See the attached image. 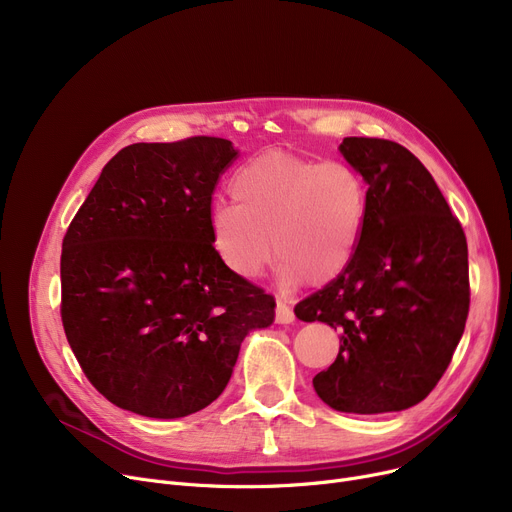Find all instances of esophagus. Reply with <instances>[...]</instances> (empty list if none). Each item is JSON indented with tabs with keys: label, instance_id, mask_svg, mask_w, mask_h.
<instances>
[{
	"label": "esophagus",
	"instance_id": "obj_1",
	"mask_svg": "<svg viewBox=\"0 0 512 512\" xmlns=\"http://www.w3.org/2000/svg\"><path fill=\"white\" fill-rule=\"evenodd\" d=\"M276 321L278 324H292L294 321V311L282 299L276 301Z\"/></svg>",
	"mask_w": 512,
	"mask_h": 512
}]
</instances>
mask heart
Here are the masks:
<instances>
[{
  "label": "heart",
  "instance_id": "obj_1",
  "mask_svg": "<svg viewBox=\"0 0 512 512\" xmlns=\"http://www.w3.org/2000/svg\"><path fill=\"white\" fill-rule=\"evenodd\" d=\"M230 193L237 205H213L209 232L234 276L259 278L274 251L286 286L328 284L351 263L367 218V186L351 166L270 149L236 170Z\"/></svg>",
  "mask_w": 512,
  "mask_h": 512
}]
</instances>
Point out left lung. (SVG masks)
<instances>
[{
	"label": "left lung",
	"mask_w": 512,
	"mask_h": 512,
	"mask_svg": "<svg viewBox=\"0 0 512 512\" xmlns=\"http://www.w3.org/2000/svg\"><path fill=\"white\" fill-rule=\"evenodd\" d=\"M338 149L367 182V218L346 270L294 307L340 332L313 388L342 413L405 411L436 388L465 332L467 238L409 149L367 137Z\"/></svg>",
	"instance_id": "1"
}]
</instances>
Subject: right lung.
<instances>
[{
  "mask_svg": "<svg viewBox=\"0 0 512 512\" xmlns=\"http://www.w3.org/2000/svg\"><path fill=\"white\" fill-rule=\"evenodd\" d=\"M230 141L191 137L118 151L62 242V324L89 382L143 417L193 415L230 382L240 344L276 301L213 249L211 195Z\"/></svg>",
  "mask_w": 512,
  "mask_h": 512,
  "instance_id": "obj_1",
  "label": "right lung"
}]
</instances>
